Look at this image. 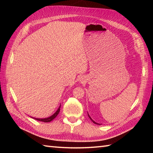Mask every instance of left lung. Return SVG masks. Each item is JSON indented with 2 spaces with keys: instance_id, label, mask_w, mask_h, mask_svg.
<instances>
[{
  "instance_id": "obj_1",
  "label": "left lung",
  "mask_w": 153,
  "mask_h": 153,
  "mask_svg": "<svg viewBox=\"0 0 153 153\" xmlns=\"http://www.w3.org/2000/svg\"><path fill=\"white\" fill-rule=\"evenodd\" d=\"M88 117H90V120H92V122H93V123H95V124H98V123H96V122H95V121H93V120H92V118H91V117H90V115H88Z\"/></svg>"
}]
</instances>
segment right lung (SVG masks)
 <instances>
[{"instance_id": "right-lung-1", "label": "right lung", "mask_w": 153, "mask_h": 153, "mask_svg": "<svg viewBox=\"0 0 153 153\" xmlns=\"http://www.w3.org/2000/svg\"><path fill=\"white\" fill-rule=\"evenodd\" d=\"M60 108H61V106L58 108V110L56 111L53 115L51 116V117H47V118H45V119H38V118H33V119H35V120H38V121H43V122H50V121H51L52 120H54V119H55L56 117V116L58 115L59 111H60Z\"/></svg>"}]
</instances>
